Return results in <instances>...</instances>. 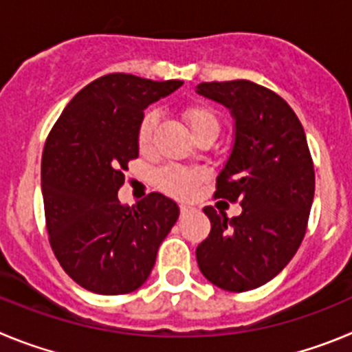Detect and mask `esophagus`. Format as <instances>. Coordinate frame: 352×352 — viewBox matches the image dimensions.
I'll list each match as a JSON object with an SVG mask.
<instances>
[{"label":"esophagus","instance_id":"obj_1","mask_svg":"<svg viewBox=\"0 0 352 352\" xmlns=\"http://www.w3.org/2000/svg\"><path fill=\"white\" fill-rule=\"evenodd\" d=\"M180 215H188L189 214V212H191L192 210V208L191 207H189V205H180Z\"/></svg>","mask_w":352,"mask_h":352}]
</instances>
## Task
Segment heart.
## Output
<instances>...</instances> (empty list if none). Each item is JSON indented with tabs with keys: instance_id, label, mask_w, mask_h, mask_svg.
I'll return each instance as SVG.
<instances>
[{
	"instance_id": "b5f03b06",
	"label": "heart",
	"mask_w": 352,
	"mask_h": 352,
	"mask_svg": "<svg viewBox=\"0 0 352 352\" xmlns=\"http://www.w3.org/2000/svg\"><path fill=\"white\" fill-rule=\"evenodd\" d=\"M182 119L196 140L207 137V135L215 138L219 133V117L212 107L205 105V103H189V105L184 107ZM157 122H160V113L156 110H147L140 119V124L137 129V144L140 153H151ZM205 177L207 175L201 170H188L172 164V166H164L163 170L157 172L156 184L157 188L166 195L175 196V198H189V196L195 195Z\"/></svg>"
}]
</instances>
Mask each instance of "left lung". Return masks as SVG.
Returning a JSON list of instances; mask_svg holds the SVG:
<instances>
[{"label":"left lung","instance_id":"obj_1","mask_svg":"<svg viewBox=\"0 0 352 352\" xmlns=\"http://www.w3.org/2000/svg\"><path fill=\"white\" fill-rule=\"evenodd\" d=\"M198 93L235 117V145L214 196L240 201L242 214L228 219L204 208L212 228L196 261L212 284L243 293L272 280L298 251L314 199V163L302 122L277 93L251 80L201 82Z\"/></svg>","mask_w":352,"mask_h":352}]
</instances>
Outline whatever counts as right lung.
Segmentation results:
<instances>
[{"instance_id": "1", "label": "right lung", "mask_w": 352, "mask_h": 352, "mask_svg": "<svg viewBox=\"0 0 352 352\" xmlns=\"http://www.w3.org/2000/svg\"><path fill=\"white\" fill-rule=\"evenodd\" d=\"M180 85L182 80L103 75L75 94L50 129L42 154L47 233L63 270L84 289H138L179 219L175 201L160 192L129 208L117 191L128 163L138 157L145 107Z\"/></svg>"}]
</instances>
